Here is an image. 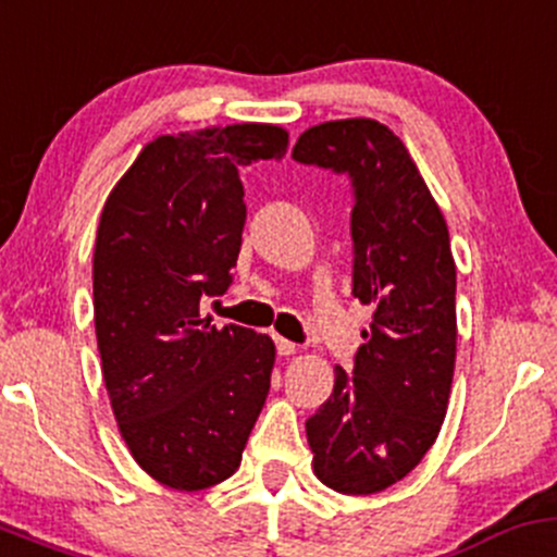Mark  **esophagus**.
<instances>
[{
    "instance_id": "1",
    "label": "esophagus",
    "mask_w": 557,
    "mask_h": 557,
    "mask_svg": "<svg viewBox=\"0 0 557 557\" xmlns=\"http://www.w3.org/2000/svg\"><path fill=\"white\" fill-rule=\"evenodd\" d=\"M276 350H278V356H295L297 345L289 343V339H284V337H276Z\"/></svg>"
}]
</instances>
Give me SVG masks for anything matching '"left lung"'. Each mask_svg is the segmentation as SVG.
Instances as JSON below:
<instances>
[{
    "instance_id": "8db88e82",
    "label": "left lung",
    "mask_w": 557,
    "mask_h": 557,
    "mask_svg": "<svg viewBox=\"0 0 557 557\" xmlns=\"http://www.w3.org/2000/svg\"><path fill=\"white\" fill-rule=\"evenodd\" d=\"M292 159L345 172L352 295L372 305L352 374L305 422L313 472L339 494H376L435 444L457 358V265L441 207L400 137L374 119H337L297 137Z\"/></svg>"
}]
</instances>
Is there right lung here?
<instances>
[{"label":"right lung","instance_id":"1","mask_svg":"<svg viewBox=\"0 0 557 557\" xmlns=\"http://www.w3.org/2000/svg\"><path fill=\"white\" fill-rule=\"evenodd\" d=\"M278 124L159 135L113 185L92 257L95 337L113 417L153 481L201 492L242 465L276 363L268 334L201 319L231 286L247 220L238 166L281 159Z\"/></svg>","mask_w":557,"mask_h":557}]
</instances>
